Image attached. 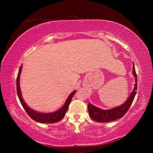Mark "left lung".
I'll return each mask as SVG.
<instances>
[{"mask_svg":"<svg viewBox=\"0 0 153 153\" xmlns=\"http://www.w3.org/2000/svg\"><path fill=\"white\" fill-rule=\"evenodd\" d=\"M132 74L135 77L136 83L134 85V88L133 91L131 92L128 99L122 105L111 108V109L104 110L97 107V106H93L91 103L88 104V110L89 112V116H91V118L93 120L98 123H107L122 118L126 114L129 107H130V106L131 105V104H132L136 93H137L136 91L137 90V76L135 71L134 65L133 66Z\"/></svg>","mask_w":153,"mask_h":153,"instance_id":"8db88e82","label":"left lung"}]
</instances>
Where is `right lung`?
<instances>
[{
    "instance_id": "obj_1",
    "label": "right lung",
    "mask_w": 153,
    "mask_h": 153,
    "mask_svg": "<svg viewBox=\"0 0 153 153\" xmlns=\"http://www.w3.org/2000/svg\"><path fill=\"white\" fill-rule=\"evenodd\" d=\"M22 65H21L19 70L17 79H16V91H17V95L19 99L20 100L21 104H22L23 107H24L28 116H30L33 120L41 123H57L60 120H62V119L64 118L66 111H68L69 104H70L71 101H72V99L73 96L74 95V93H76V91H73L72 93L69 95V97L66 100L65 103L64 104V105L62 106L59 110L52 113H40L35 111V110H33L32 108L28 107V105L26 104V102H24V100H23L22 98V92H21L19 85V78L21 72H22Z\"/></svg>"
}]
</instances>
